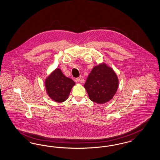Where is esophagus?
<instances>
[{
	"mask_svg": "<svg viewBox=\"0 0 160 160\" xmlns=\"http://www.w3.org/2000/svg\"><path fill=\"white\" fill-rule=\"evenodd\" d=\"M76 82H80V83H83V80L81 77H78L76 78Z\"/></svg>",
	"mask_w": 160,
	"mask_h": 160,
	"instance_id": "esophagus-1",
	"label": "esophagus"
}]
</instances>
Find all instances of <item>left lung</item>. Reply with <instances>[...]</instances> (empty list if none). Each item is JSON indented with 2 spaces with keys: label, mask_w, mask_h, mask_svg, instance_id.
<instances>
[{
  "label": "left lung",
  "mask_w": 160,
  "mask_h": 160,
  "mask_svg": "<svg viewBox=\"0 0 160 160\" xmlns=\"http://www.w3.org/2000/svg\"><path fill=\"white\" fill-rule=\"evenodd\" d=\"M118 83L115 71L102 62L92 68L84 87L92 101L103 104L111 101L115 95Z\"/></svg>",
  "instance_id": "left-lung-1"
}]
</instances>
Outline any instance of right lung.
<instances>
[{"mask_svg":"<svg viewBox=\"0 0 160 160\" xmlns=\"http://www.w3.org/2000/svg\"><path fill=\"white\" fill-rule=\"evenodd\" d=\"M76 83L64 76L60 68H56L46 78L45 89L49 97L57 102H63L70 95Z\"/></svg>","mask_w":160,"mask_h":160,"instance_id":"1","label":"right lung"}]
</instances>
